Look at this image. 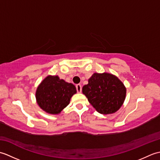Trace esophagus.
<instances>
[{"mask_svg": "<svg viewBox=\"0 0 160 160\" xmlns=\"http://www.w3.org/2000/svg\"><path fill=\"white\" fill-rule=\"evenodd\" d=\"M76 89H77V92L78 93H81V91H82V86H81V84H78L76 85Z\"/></svg>", "mask_w": 160, "mask_h": 160, "instance_id": "obj_1", "label": "esophagus"}]
</instances>
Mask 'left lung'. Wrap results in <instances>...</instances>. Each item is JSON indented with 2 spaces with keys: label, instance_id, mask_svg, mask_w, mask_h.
<instances>
[{
  "label": "left lung",
  "instance_id": "obj_1",
  "mask_svg": "<svg viewBox=\"0 0 160 160\" xmlns=\"http://www.w3.org/2000/svg\"><path fill=\"white\" fill-rule=\"evenodd\" d=\"M88 82L82 87V93L98 113H113L123 104L127 89L118 77L108 73H95Z\"/></svg>",
  "mask_w": 160,
  "mask_h": 160
}]
</instances>
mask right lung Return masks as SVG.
Masks as SVG:
<instances>
[{
	"label": "right lung",
	"mask_w": 160,
	"mask_h": 160,
	"mask_svg": "<svg viewBox=\"0 0 160 160\" xmlns=\"http://www.w3.org/2000/svg\"><path fill=\"white\" fill-rule=\"evenodd\" d=\"M76 92L73 84L60 79L58 76H48L37 88L36 98L43 111L58 114L69 104L71 98Z\"/></svg>",
	"instance_id": "1"
}]
</instances>
